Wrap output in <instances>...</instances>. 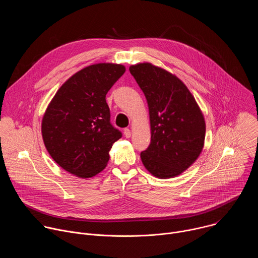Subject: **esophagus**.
<instances>
[{
  "label": "esophagus",
  "mask_w": 258,
  "mask_h": 258,
  "mask_svg": "<svg viewBox=\"0 0 258 258\" xmlns=\"http://www.w3.org/2000/svg\"><path fill=\"white\" fill-rule=\"evenodd\" d=\"M123 134H124V136H125V138H131V136H132V133H131V130H128V128H125L124 131H123Z\"/></svg>",
  "instance_id": "1"
}]
</instances>
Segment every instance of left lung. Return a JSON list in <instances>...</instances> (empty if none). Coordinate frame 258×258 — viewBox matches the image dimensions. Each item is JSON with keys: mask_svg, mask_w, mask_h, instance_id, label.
Listing matches in <instances>:
<instances>
[{"mask_svg": "<svg viewBox=\"0 0 258 258\" xmlns=\"http://www.w3.org/2000/svg\"><path fill=\"white\" fill-rule=\"evenodd\" d=\"M149 107L151 143L141 159L152 175L175 177L200 156L204 115L194 96L176 76L149 62L130 66Z\"/></svg>", "mask_w": 258, "mask_h": 258, "instance_id": "left-lung-1", "label": "left lung"}]
</instances>
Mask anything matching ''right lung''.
Listing matches in <instances>:
<instances>
[{
    "mask_svg": "<svg viewBox=\"0 0 258 258\" xmlns=\"http://www.w3.org/2000/svg\"><path fill=\"white\" fill-rule=\"evenodd\" d=\"M125 66L96 63L71 76L49 103L42 119V137L53 160L81 178L101 172L121 133L110 123L106 94Z\"/></svg>",
    "mask_w": 258,
    "mask_h": 258,
    "instance_id": "right-lung-1",
    "label": "right lung"
}]
</instances>
